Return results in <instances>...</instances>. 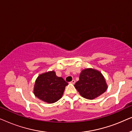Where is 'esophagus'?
<instances>
[{
	"mask_svg": "<svg viewBox=\"0 0 132 132\" xmlns=\"http://www.w3.org/2000/svg\"><path fill=\"white\" fill-rule=\"evenodd\" d=\"M75 82H76L75 80H73L71 81V82H70V84H75Z\"/></svg>",
	"mask_w": 132,
	"mask_h": 132,
	"instance_id": "34e87169",
	"label": "esophagus"
}]
</instances>
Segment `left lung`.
I'll return each mask as SVG.
<instances>
[{
	"label": "left lung",
	"mask_w": 132,
	"mask_h": 132,
	"mask_svg": "<svg viewBox=\"0 0 132 132\" xmlns=\"http://www.w3.org/2000/svg\"><path fill=\"white\" fill-rule=\"evenodd\" d=\"M80 95L89 100H93L106 91L108 85L100 71L94 68L83 70L79 80L75 85Z\"/></svg>",
	"instance_id": "obj_1"
}]
</instances>
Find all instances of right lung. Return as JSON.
Wrapping results in <instances>:
<instances>
[{"label": "right lung", "mask_w": 132, "mask_h": 132, "mask_svg": "<svg viewBox=\"0 0 132 132\" xmlns=\"http://www.w3.org/2000/svg\"><path fill=\"white\" fill-rule=\"evenodd\" d=\"M68 84L54 71L41 74L36 79L34 93L37 97L47 103H53L62 97Z\"/></svg>", "instance_id": "right-lung-1"}]
</instances>
